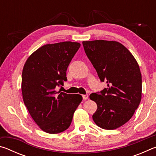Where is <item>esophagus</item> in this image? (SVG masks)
<instances>
[{"mask_svg":"<svg viewBox=\"0 0 156 156\" xmlns=\"http://www.w3.org/2000/svg\"><path fill=\"white\" fill-rule=\"evenodd\" d=\"M88 97H89V96H88V94H85V95H83V100H87V99H88Z\"/></svg>","mask_w":156,"mask_h":156,"instance_id":"1","label":"esophagus"}]
</instances>
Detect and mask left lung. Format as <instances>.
<instances>
[{
	"label": "left lung",
	"instance_id": "obj_1",
	"mask_svg": "<svg viewBox=\"0 0 156 156\" xmlns=\"http://www.w3.org/2000/svg\"><path fill=\"white\" fill-rule=\"evenodd\" d=\"M84 51L107 88L91 94L97 104L92 115L100 128L115 129L128 122L135 113L142 98V76L135 58L116 41H83Z\"/></svg>",
	"mask_w": 156,
	"mask_h": 156
}]
</instances>
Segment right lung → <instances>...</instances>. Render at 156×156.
Listing matches in <instances>:
<instances>
[{
    "label": "right lung",
    "instance_id": "add662e5",
    "mask_svg": "<svg viewBox=\"0 0 156 156\" xmlns=\"http://www.w3.org/2000/svg\"><path fill=\"white\" fill-rule=\"evenodd\" d=\"M80 47L70 41L45 44L28 58L23 67V101L33 120L46 133L67 129L83 100L79 94L56 91L67 80V67Z\"/></svg>",
    "mask_w": 156,
    "mask_h": 156
}]
</instances>
